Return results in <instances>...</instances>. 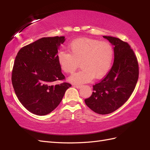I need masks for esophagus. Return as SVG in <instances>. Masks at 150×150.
Here are the masks:
<instances>
[{
  "mask_svg": "<svg viewBox=\"0 0 150 150\" xmlns=\"http://www.w3.org/2000/svg\"><path fill=\"white\" fill-rule=\"evenodd\" d=\"M74 87L77 89H80L82 87V85H74Z\"/></svg>",
  "mask_w": 150,
  "mask_h": 150,
  "instance_id": "esophagus-1",
  "label": "esophagus"
}]
</instances>
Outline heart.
<instances>
[{
    "mask_svg": "<svg viewBox=\"0 0 150 150\" xmlns=\"http://www.w3.org/2000/svg\"><path fill=\"white\" fill-rule=\"evenodd\" d=\"M69 53L60 50L57 60L62 71L72 73L81 62L82 69L70 76L68 81L75 84L91 81L93 78L100 79L109 72L112 65L114 50L111 44L106 42L87 39L73 40L69 45Z\"/></svg>",
    "mask_w": 150,
    "mask_h": 150,
    "instance_id": "heart-1",
    "label": "heart"
}]
</instances>
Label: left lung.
<instances>
[{
	"label": "left lung",
	"instance_id": "obj_1",
	"mask_svg": "<svg viewBox=\"0 0 150 150\" xmlns=\"http://www.w3.org/2000/svg\"><path fill=\"white\" fill-rule=\"evenodd\" d=\"M114 46V62L110 72L93 86L85 103L94 112L109 114L117 110L131 96L139 78L137 57L129 44L116 37L103 36Z\"/></svg>",
	"mask_w": 150,
	"mask_h": 150
}]
</instances>
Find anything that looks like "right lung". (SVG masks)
I'll return each instance as SVG.
<instances>
[{"mask_svg":"<svg viewBox=\"0 0 150 150\" xmlns=\"http://www.w3.org/2000/svg\"><path fill=\"white\" fill-rule=\"evenodd\" d=\"M65 37H44L21 48L16 57L11 81L21 104L37 115H46L59 106L71 84L53 85L65 77L57 60Z\"/></svg>","mask_w":150,"mask_h":150,"instance_id":"right-lung-1","label":"right lung"}]
</instances>
